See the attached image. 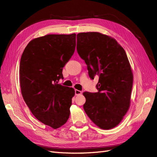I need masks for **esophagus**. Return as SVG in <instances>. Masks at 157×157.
Returning <instances> with one entry per match:
<instances>
[{"mask_svg":"<svg viewBox=\"0 0 157 157\" xmlns=\"http://www.w3.org/2000/svg\"><path fill=\"white\" fill-rule=\"evenodd\" d=\"M82 94V91L77 90V89H75V95H81Z\"/></svg>","mask_w":157,"mask_h":157,"instance_id":"1","label":"esophagus"}]
</instances>
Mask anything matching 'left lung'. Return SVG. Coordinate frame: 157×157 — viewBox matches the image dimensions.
<instances>
[{
	"mask_svg": "<svg viewBox=\"0 0 157 157\" xmlns=\"http://www.w3.org/2000/svg\"><path fill=\"white\" fill-rule=\"evenodd\" d=\"M76 49L87 66L89 76H99L98 92H84L83 108L98 127L113 129L129 110L133 73L123 48L113 38L100 33L77 34Z\"/></svg>",
	"mask_w": 157,
	"mask_h": 157,
	"instance_id": "1",
	"label": "left lung"
}]
</instances>
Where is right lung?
Wrapping results in <instances>:
<instances>
[{
    "mask_svg": "<svg viewBox=\"0 0 157 157\" xmlns=\"http://www.w3.org/2000/svg\"><path fill=\"white\" fill-rule=\"evenodd\" d=\"M76 34H48L32 40L22 53L20 84L31 113L46 125L56 129L70 116L72 87L58 84L62 70L74 54Z\"/></svg>",
    "mask_w": 157,
    "mask_h": 157,
    "instance_id": "1",
    "label": "right lung"
}]
</instances>
